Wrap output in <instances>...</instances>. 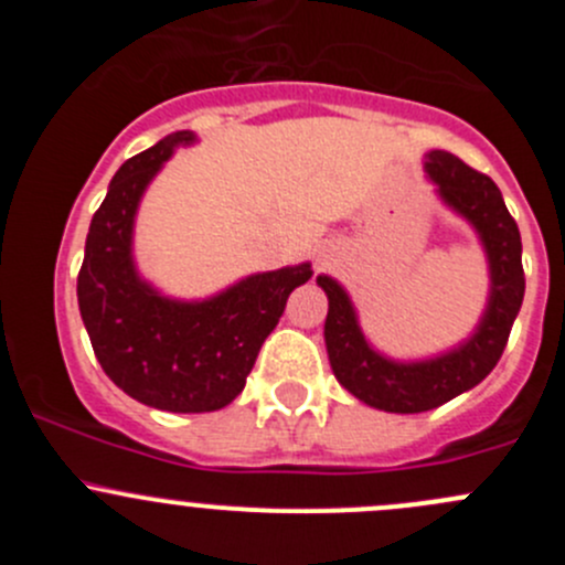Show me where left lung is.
Returning <instances> with one entry per match:
<instances>
[{
    "label": "left lung",
    "instance_id": "left-lung-1",
    "mask_svg": "<svg viewBox=\"0 0 565 565\" xmlns=\"http://www.w3.org/2000/svg\"><path fill=\"white\" fill-rule=\"evenodd\" d=\"M424 172L435 182L440 202L476 230L487 254V309L459 347L424 361H393L363 335L347 289L335 278L317 276L328 295L324 347L330 369L352 396L385 413H426L476 388L498 366L525 298L520 230L500 188L446 150L426 152Z\"/></svg>",
    "mask_w": 565,
    "mask_h": 565
}]
</instances>
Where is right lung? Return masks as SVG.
Returning a JSON list of instances; mask_svg holds the SVG:
<instances>
[{"label":"right lung","mask_w":565,"mask_h":565,"mask_svg":"<svg viewBox=\"0 0 565 565\" xmlns=\"http://www.w3.org/2000/svg\"><path fill=\"white\" fill-rule=\"evenodd\" d=\"M193 141L191 130H177L117 169L78 270V311L108 380L167 413H213L235 402L289 292L315 273L309 262L250 273L204 300L169 298L141 278L134 259L141 196L177 147Z\"/></svg>","instance_id":"add662e5"}]
</instances>
